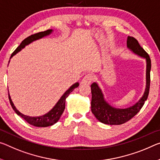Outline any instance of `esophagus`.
Masks as SVG:
<instances>
[{
    "label": "esophagus",
    "instance_id": "34e87169",
    "mask_svg": "<svg viewBox=\"0 0 160 160\" xmlns=\"http://www.w3.org/2000/svg\"><path fill=\"white\" fill-rule=\"evenodd\" d=\"M94 79V76L92 73H88L86 75L82 80V83L83 84H90Z\"/></svg>",
    "mask_w": 160,
    "mask_h": 160
}]
</instances>
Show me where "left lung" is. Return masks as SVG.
Masks as SVG:
<instances>
[{
    "label": "left lung",
    "mask_w": 160,
    "mask_h": 160,
    "mask_svg": "<svg viewBox=\"0 0 160 160\" xmlns=\"http://www.w3.org/2000/svg\"><path fill=\"white\" fill-rule=\"evenodd\" d=\"M127 45L129 49L134 53L146 59L147 61V85L144 93L142 98L135 105L125 109L113 108L106 102L103 97L102 91L96 82L91 85L92 101H91V110L95 118L106 125H122L131 120L138 114L144 105V102L148 98L149 87H150V70L151 60L145 50L140 46L138 40L134 37L128 36Z\"/></svg>",
    "instance_id": "obj_1"
}]
</instances>
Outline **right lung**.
<instances>
[{
	"label": "right lung",
	"mask_w": 160,
	"mask_h": 160,
	"mask_svg": "<svg viewBox=\"0 0 160 160\" xmlns=\"http://www.w3.org/2000/svg\"><path fill=\"white\" fill-rule=\"evenodd\" d=\"M52 30H45V31L39 32H38V33H35L26 38L22 40L19 46L15 50V51L12 53L11 58L14 55H16L17 52L21 51V49H22L25 45L30 44V42L35 41V40L42 38V37L46 36L48 35H50L52 32ZM78 86H79V83L78 82H76L74 85H72L66 92L63 94V95L60 98V100H58V102L56 103V105L54 106V108H53L51 110L49 111V112L45 114V115L39 117H30L25 115L23 114L20 112L14 106L8 93L9 101L12 109H13V110L16 112L17 115L21 116L22 119H24V120L26 121L27 122H28L30 125L35 127H40V128H45V127L51 126L52 125H54V124L56 123L59 120V119L60 118V117H61L62 112H64L65 108V100H66L68 96L69 95V94L71 92H72L73 90H74L75 88H78Z\"/></svg>",
	"instance_id": "add662e5"
}]
</instances>
